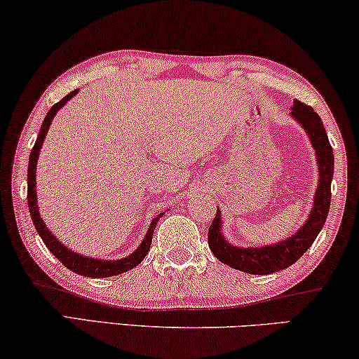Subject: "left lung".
I'll list each match as a JSON object with an SVG mask.
<instances>
[{
    "label": "left lung",
    "mask_w": 359,
    "mask_h": 359,
    "mask_svg": "<svg viewBox=\"0 0 359 359\" xmlns=\"http://www.w3.org/2000/svg\"><path fill=\"white\" fill-rule=\"evenodd\" d=\"M291 117L301 125L307 133L312 148L316 151L319 182L314 195V203L306 223L294 234L276 244L262 247H237L223 236V218L218 210L213 223L208 229V244L213 255L232 269L250 275H269L285 270L299 260V257L312 245L316 237L329 215L330 208V185L333 179V149L329 136L325 133L324 123L314 109L294 100L291 107Z\"/></svg>",
    "instance_id": "1"
}]
</instances>
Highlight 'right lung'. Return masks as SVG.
<instances>
[{"label": "right lung", "mask_w": 359, "mask_h": 359, "mask_svg": "<svg viewBox=\"0 0 359 359\" xmlns=\"http://www.w3.org/2000/svg\"><path fill=\"white\" fill-rule=\"evenodd\" d=\"M78 94V89H74L69 93L68 95L53 105L52 109L48 110L47 117L43 118L42 127H40L39 136L35 140V144L32 151H30V158H29V168H27V203H29V211L30 216H32L34 226L37 229L40 239L45 242V245L48 247V250L57 257V259L62 262V264L67 266L68 270L74 271L81 276H89V278H109V276H115L120 273H125L131 269H135L136 265L141 264V260L144 259L146 254L149 252L151 247V241H153V234L156 229V224H158L159 218H163V213H159L156 218L151 221L148 232H146L144 239L141 241V244L138 245V249H135L133 254H130L123 259H117V260H100V259H93V257L83 255V254H76V252L68 249L67 245L63 244L62 241H58L52 231H50L47 226H45L43 219L40 218V211H39V205H37V185H35V174H37V161H39V154L40 149H42L43 140L48 133L50 125H52V120L55 115L58 114V110L63 107L68 100H72L74 95Z\"/></svg>", "instance_id": "1"}]
</instances>
